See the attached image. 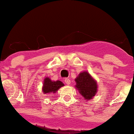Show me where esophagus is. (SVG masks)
Segmentation results:
<instances>
[{
    "instance_id": "1",
    "label": "esophagus",
    "mask_w": 134,
    "mask_h": 134,
    "mask_svg": "<svg viewBox=\"0 0 134 134\" xmlns=\"http://www.w3.org/2000/svg\"><path fill=\"white\" fill-rule=\"evenodd\" d=\"M64 81H65V83L67 84V85H69L70 83H71V81H70V79H69V78H65L64 80Z\"/></svg>"
}]
</instances>
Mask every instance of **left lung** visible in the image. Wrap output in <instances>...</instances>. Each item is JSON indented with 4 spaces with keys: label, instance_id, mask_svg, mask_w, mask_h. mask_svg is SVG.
Instances as JSON below:
<instances>
[{
    "label": "left lung",
    "instance_id": "obj_1",
    "mask_svg": "<svg viewBox=\"0 0 134 134\" xmlns=\"http://www.w3.org/2000/svg\"><path fill=\"white\" fill-rule=\"evenodd\" d=\"M75 88L87 101L93 99L97 92V83L87 71L81 72L75 79Z\"/></svg>",
    "mask_w": 134,
    "mask_h": 134
}]
</instances>
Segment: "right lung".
Listing matches in <instances>:
<instances>
[{"label": "right lung", "mask_w": 134, "mask_h": 134, "mask_svg": "<svg viewBox=\"0 0 134 134\" xmlns=\"http://www.w3.org/2000/svg\"><path fill=\"white\" fill-rule=\"evenodd\" d=\"M63 86H64V84L61 81L57 80L55 81L47 77L44 78L43 81L42 91L44 94L55 93Z\"/></svg>", "instance_id": "1"}]
</instances>
